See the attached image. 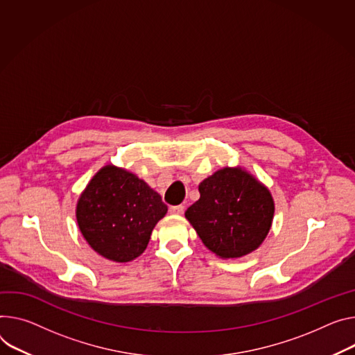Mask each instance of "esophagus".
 I'll return each instance as SVG.
<instances>
[{
	"label": "esophagus",
	"instance_id": "34e87169",
	"mask_svg": "<svg viewBox=\"0 0 355 355\" xmlns=\"http://www.w3.org/2000/svg\"><path fill=\"white\" fill-rule=\"evenodd\" d=\"M168 211L173 215H181L184 212V207L182 205H174V207H170Z\"/></svg>",
	"mask_w": 355,
	"mask_h": 355
}]
</instances>
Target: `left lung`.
<instances>
[{
  "label": "left lung",
  "instance_id": "1",
  "mask_svg": "<svg viewBox=\"0 0 355 355\" xmlns=\"http://www.w3.org/2000/svg\"><path fill=\"white\" fill-rule=\"evenodd\" d=\"M198 189L201 197L185 211V218L211 252L234 259L262 245L275 214L268 187L241 167H223Z\"/></svg>",
  "mask_w": 355,
  "mask_h": 355
}]
</instances>
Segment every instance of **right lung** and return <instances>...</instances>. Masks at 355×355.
Listing matches in <instances>:
<instances>
[{
    "mask_svg": "<svg viewBox=\"0 0 355 355\" xmlns=\"http://www.w3.org/2000/svg\"><path fill=\"white\" fill-rule=\"evenodd\" d=\"M167 209L147 182L109 164L93 175L80 194L76 220L94 252L124 263L146 250L154 227Z\"/></svg>",
    "mask_w": 355,
    "mask_h": 355,
    "instance_id": "obj_1",
    "label": "right lung"
}]
</instances>
